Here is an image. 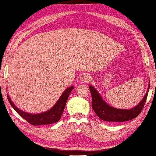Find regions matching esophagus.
I'll use <instances>...</instances> for the list:
<instances>
[{
    "label": "esophagus",
    "mask_w": 156,
    "mask_h": 156,
    "mask_svg": "<svg viewBox=\"0 0 156 156\" xmlns=\"http://www.w3.org/2000/svg\"><path fill=\"white\" fill-rule=\"evenodd\" d=\"M92 80V78L91 76L89 74H84L81 77V81L83 82V83H89Z\"/></svg>",
    "instance_id": "1"
}]
</instances>
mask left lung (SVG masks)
Returning a JSON list of instances; mask_svg holds the SVG:
<instances>
[{
	"label": "left lung",
	"mask_w": 156,
	"mask_h": 156,
	"mask_svg": "<svg viewBox=\"0 0 156 156\" xmlns=\"http://www.w3.org/2000/svg\"><path fill=\"white\" fill-rule=\"evenodd\" d=\"M150 84L143 98L137 106L130 109H120L111 107L103 100L100 94L93 86H89L91 94V105L94 112L102 120L107 122H125L136 118L144 106L148 93L149 91Z\"/></svg>",
	"instance_id": "obj_1"
}]
</instances>
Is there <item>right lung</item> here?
Returning a JSON list of instances; mask_svg holds the SVG:
<instances>
[{"instance_id": "add662e5", "label": "right lung", "mask_w": 156, "mask_h": 156, "mask_svg": "<svg viewBox=\"0 0 156 156\" xmlns=\"http://www.w3.org/2000/svg\"><path fill=\"white\" fill-rule=\"evenodd\" d=\"M73 86L70 87L65 89L63 92L61 96L58 100L57 102L49 110L45 112L37 113V114H32V113H29L27 112H23L22 110L16 107L14 104L12 102L11 99L7 94V99L11 106L14 108V109L19 114L21 117L27 120L31 125L36 126V125H50V124L56 123L61 118L63 112H64L66 103H67L68 97L69 96L70 92L73 90Z\"/></svg>"}]
</instances>
